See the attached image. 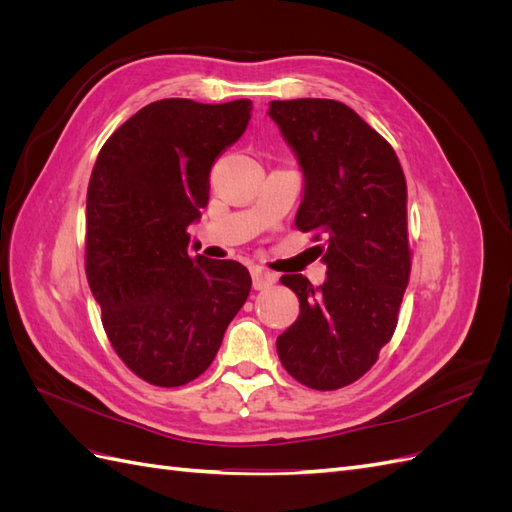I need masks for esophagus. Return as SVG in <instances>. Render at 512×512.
Here are the masks:
<instances>
[{
    "mask_svg": "<svg viewBox=\"0 0 512 512\" xmlns=\"http://www.w3.org/2000/svg\"><path fill=\"white\" fill-rule=\"evenodd\" d=\"M252 282H254V288H256V290H262V288L273 286V284L277 282V275L271 273V271H267L265 267L254 265V267H252Z\"/></svg>",
    "mask_w": 512,
    "mask_h": 512,
    "instance_id": "obj_1",
    "label": "esophagus"
}]
</instances>
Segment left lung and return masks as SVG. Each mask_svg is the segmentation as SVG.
Returning a JSON list of instances; mask_svg holds the SVG:
<instances>
[{"instance_id": "obj_1", "label": "left lung", "mask_w": 512, "mask_h": 512, "mask_svg": "<svg viewBox=\"0 0 512 512\" xmlns=\"http://www.w3.org/2000/svg\"><path fill=\"white\" fill-rule=\"evenodd\" d=\"M269 117L303 170L299 230L322 241L327 280L282 275L301 314L280 337L288 374L316 391L359 380L391 342L410 280L408 190L393 147L337 100H273Z\"/></svg>"}]
</instances>
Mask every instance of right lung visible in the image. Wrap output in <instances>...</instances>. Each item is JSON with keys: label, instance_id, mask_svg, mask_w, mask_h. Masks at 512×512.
<instances>
[{"label": "right lung", "instance_id": "add662e5", "mask_svg": "<svg viewBox=\"0 0 512 512\" xmlns=\"http://www.w3.org/2000/svg\"><path fill=\"white\" fill-rule=\"evenodd\" d=\"M250 113V100L151 102L113 132L91 170L87 282L108 342L149 384L170 389L203 374L250 294L241 262L188 252L211 166Z\"/></svg>", "mask_w": 512, "mask_h": 512}]
</instances>
